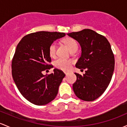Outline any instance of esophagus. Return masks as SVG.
<instances>
[{"mask_svg": "<svg viewBox=\"0 0 127 127\" xmlns=\"http://www.w3.org/2000/svg\"><path fill=\"white\" fill-rule=\"evenodd\" d=\"M65 75H66V76H67L68 74H69V72H64Z\"/></svg>", "mask_w": 127, "mask_h": 127, "instance_id": "obj_1", "label": "esophagus"}]
</instances>
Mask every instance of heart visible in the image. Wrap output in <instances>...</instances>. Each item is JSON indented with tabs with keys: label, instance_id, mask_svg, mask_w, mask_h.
I'll return each mask as SVG.
<instances>
[{
	"label": "heart",
	"instance_id": "b5f03b06",
	"mask_svg": "<svg viewBox=\"0 0 127 127\" xmlns=\"http://www.w3.org/2000/svg\"><path fill=\"white\" fill-rule=\"evenodd\" d=\"M63 42L67 46L68 49L70 52L72 51L77 50L78 43L76 40L72 38H67L63 40ZM56 48L57 46L55 43H53L51 44L49 48V55L51 57H54L56 53ZM72 63V61L70 60L64 59V58H58L54 62V66L57 69H60L62 70H67L70 69L71 64Z\"/></svg>",
	"mask_w": 127,
	"mask_h": 127
}]
</instances>
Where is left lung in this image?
Segmentation results:
<instances>
[{
    "label": "left lung",
    "mask_w": 127,
    "mask_h": 127,
    "mask_svg": "<svg viewBox=\"0 0 127 127\" xmlns=\"http://www.w3.org/2000/svg\"><path fill=\"white\" fill-rule=\"evenodd\" d=\"M67 35L76 40L81 48L76 67L86 69L83 75L75 73L76 81L73 84V92L83 101H94L106 90L115 69L110 44L105 37L89 29Z\"/></svg>",
    "instance_id": "1"
}]
</instances>
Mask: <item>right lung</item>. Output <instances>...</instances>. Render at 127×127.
Segmentation results:
<instances>
[{
    "instance_id": "add662e5",
    "label": "right lung",
    "mask_w": 127,
    "mask_h": 127,
    "mask_svg": "<svg viewBox=\"0 0 127 127\" xmlns=\"http://www.w3.org/2000/svg\"><path fill=\"white\" fill-rule=\"evenodd\" d=\"M65 33L40 31L25 36L17 46L12 61V76L18 90L35 105H46L54 100L65 74L54 69L46 76L42 72L52 67L49 48Z\"/></svg>"
}]
</instances>
